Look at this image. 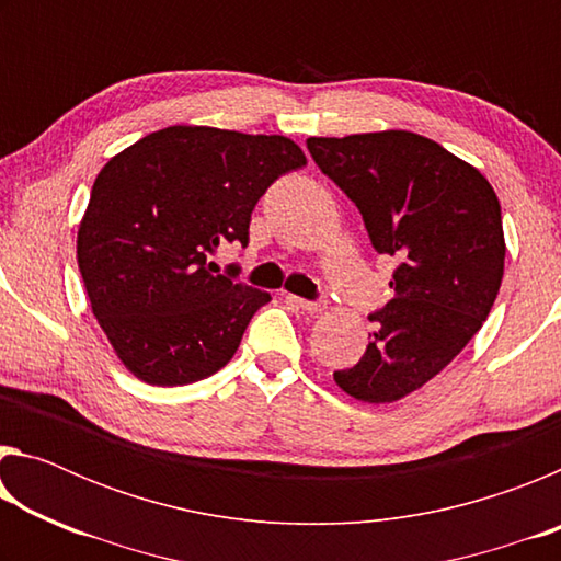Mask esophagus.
<instances>
[{
	"mask_svg": "<svg viewBox=\"0 0 561 561\" xmlns=\"http://www.w3.org/2000/svg\"><path fill=\"white\" fill-rule=\"evenodd\" d=\"M287 304H291V307H297L301 311H321V307H324V301H309V299H301V297H294V294H287Z\"/></svg>",
	"mask_w": 561,
	"mask_h": 561,
	"instance_id": "1",
	"label": "esophagus"
}]
</instances>
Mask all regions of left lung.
I'll return each instance as SVG.
<instances>
[{"mask_svg": "<svg viewBox=\"0 0 561 561\" xmlns=\"http://www.w3.org/2000/svg\"><path fill=\"white\" fill-rule=\"evenodd\" d=\"M307 148L358 207L374 250L398 257L366 354L334 381L364 403L401 401L460 354L495 304L500 201L478 168L411 130L307 138Z\"/></svg>", "mask_w": 561, "mask_h": 561, "instance_id": "1", "label": "left lung"}]
</instances>
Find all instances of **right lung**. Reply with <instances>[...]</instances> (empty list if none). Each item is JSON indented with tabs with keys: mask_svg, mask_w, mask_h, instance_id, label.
<instances>
[{
	"mask_svg": "<svg viewBox=\"0 0 561 561\" xmlns=\"http://www.w3.org/2000/svg\"><path fill=\"white\" fill-rule=\"evenodd\" d=\"M307 165L284 136L170 126L113 156L91 187L76 260L93 317L128 371L185 386L234 356L272 297L215 274L220 242H250L252 210Z\"/></svg>",
	"mask_w": 561,
	"mask_h": 561,
	"instance_id": "add662e5",
	"label": "right lung"
}]
</instances>
